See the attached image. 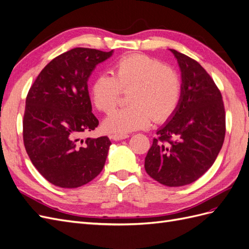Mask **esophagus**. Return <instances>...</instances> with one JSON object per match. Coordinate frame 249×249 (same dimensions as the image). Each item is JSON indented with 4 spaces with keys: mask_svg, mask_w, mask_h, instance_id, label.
Listing matches in <instances>:
<instances>
[{
    "mask_svg": "<svg viewBox=\"0 0 249 249\" xmlns=\"http://www.w3.org/2000/svg\"><path fill=\"white\" fill-rule=\"evenodd\" d=\"M127 137H129V135H127V134H113V135H111V136H110L111 139L115 140V141L126 139Z\"/></svg>",
    "mask_w": 249,
    "mask_h": 249,
    "instance_id": "obj_1",
    "label": "esophagus"
}]
</instances>
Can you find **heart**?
<instances>
[{
  "mask_svg": "<svg viewBox=\"0 0 249 249\" xmlns=\"http://www.w3.org/2000/svg\"><path fill=\"white\" fill-rule=\"evenodd\" d=\"M123 90H130V105L105 119L104 129L109 133L125 134L146 129L154 119L167 120L178 107L183 85L172 67L146 55H130L117 60L113 74L104 71L95 77L91 86L94 106L105 113L112 111Z\"/></svg>",
  "mask_w": 249,
  "mask_h": 249,
  "instance_id": "heart-1",
  "label": "heart"
}]
</instances>
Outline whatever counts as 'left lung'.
<instances>
[{
	"instance_id": "obj_1",
	"label": "left lung",
	"mask_w": 249,
	"mask_h": 249,
	"mask_svg": "<svg viewBox=\"0 0 249 249\" xmlns=\"http://www.w3.org/2000/svg\"><path fill=\"white\" fill-rule=\"evenodd\" d=\"M182 71V99L168 123L157 131L145 157L147 175L168 187L191 184L219 154L225 136L220 90L194 59L170 50Z\"/></svg>"
}]
</instances>
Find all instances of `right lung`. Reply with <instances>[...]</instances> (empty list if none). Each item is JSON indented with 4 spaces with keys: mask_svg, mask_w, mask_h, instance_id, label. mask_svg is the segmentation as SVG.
<instances>
[{
    "mask_svg": "<svg viewBox=\"0 0 249 249\" xmlns=\"http://www.w3.org/2000/svg\"><path fill=\"white\" fill-rule=\"evenodd\" d=\"M112 53L87 48L65 52L46 65L29 90L22 120L25 148L53 185L78 188L104 168L109 138L81 137L99 125L91 112L88 78Z\"/></svg>",
    "mask_w": 249,
    "mask_h": 249,
    "instance_id": "obj_1",
    "label": "right lung"
}]
</instances>
